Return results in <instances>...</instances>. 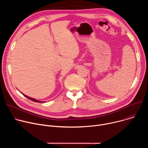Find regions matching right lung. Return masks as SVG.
I'll list each match as a JSON object with an SVG mask.
<instances>
[{
    "mask_svg": "<svg viewBox=\"0 0 148 148\" xmlns=\"http://www.w3.org/2000/svg\"><path fill=\"white\" fill-rule=\"evenodd\" d=\"M25 97H27V98H29V99H30V100H32V101H34V102H43V101H38V100H37V99H34V98H31V97H28V96H27V95H25V94H22Z\"/></svg>",
    "mask_w": 148,
    "mask_h": 148,
    "instance_id": "right-lung-1",
    "label": "right lung"
}]
</instances>
